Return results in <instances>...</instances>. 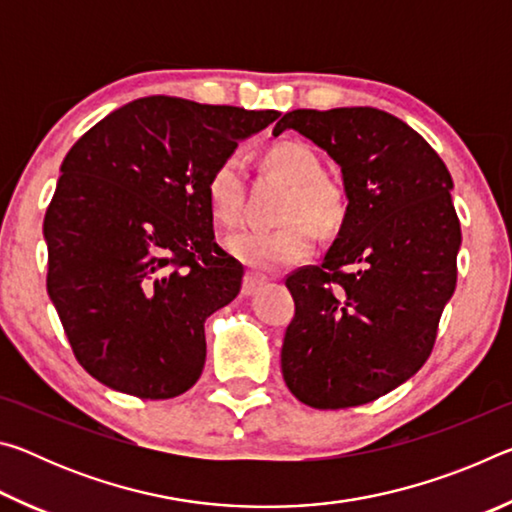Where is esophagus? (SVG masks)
Returning <instances> with one entry per match:
<instances>
[{
	"label": "esophagus",
	"instance_id": "34e87169",
	"mask_svg": "<svg viewBox=\"0 0 512 512\" xmlns=\"http://www.w3.org/2000/svg\"><path fill=\"white\" fill-rule=\"evenodd\" d=\"M266 280L262 275H257V273H246L244 275V287H241V293H244V296H253V293L262 287Z\"/></svg>",
	"mask_w": 512,
	"mask_h": 512
}]
</instances>
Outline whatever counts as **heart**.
Listing matches in <instances>:
<instances>
[{"label": "heart", "instance_id": "obj_1", "mask_svg": "<svg viewBox=\"0 0 512 512\" xmlns=\"http://www.w3.org/2000/svg\"><path fill=\"white\" fill-rule=\"evenodd\" d=\"M268 171L291 185L277 228H246L225 239V248L259 271H277L305 259L314 250V229L334 235L348 212L343 189L325 178L323 160L305 142H280L264 155ZM205 198L214 221L235 225L244 205V167L237 155L223 158L207 176ZM312 224L309 226L306 221Z\"/></svg>", "mask_w": 512, "mask_h": 512}]
</instances>
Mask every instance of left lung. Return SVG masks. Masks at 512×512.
<instances>
[{
	"label": "left lung",
	"instance_id": "obj_1",
	"mask_svg": "<svg viewBox=\"0 0 512 512\" xmlns=\"http://www.w3.org/2000/svg\"><path fill=\"white\" fill-rule=\"evenodd\" d=\"M287 128L339 164L348 212L323 264L287 277L296 314L282 377L314 409L368 404L424 366L454 296L452 176L422 135L384 110H293L273 135Z\"/></svg>",
	"mask_w": 512,
	"mask_h": 512
}]
</instances>
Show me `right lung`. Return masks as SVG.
Segmentation results:
<instances>
[{
	"mask_svg": "<svg viewBox=\"0 0 512 512\" xmlns=\"http://www.w3.org/2000/svg\"><path fill=\"white\" fill-rule=\"evenodd\" d=\"M277 110L144 97L60 164L45 214L47 293L74 357L112 391L169 400L205 366V320L244 268L214 241L205 183Z\"/></svg>",
	"mask_w": 512,
	"mask_h": 512,
	"instance_id": "obj_1",
	"label": "right lung"
}]
</instances>
